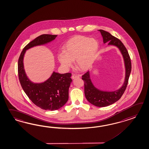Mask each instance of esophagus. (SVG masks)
Returning <instances> with one entry per match:
<instances>
[{"label":"esophagus","mask_w":149,"mask_h":149,"mask_svg":"<svg viewBox=\"0 0 149 149\" xmlns=\"http://www.w3.org/2000/svg\"><path fill=\"white\" fill-rule=\"evenodd\" d=\"M79 76H78V75H76V74H73L72 75V79H75V78H79Z\"/></svg>","instance_id":"obj_1"}]
</instances>
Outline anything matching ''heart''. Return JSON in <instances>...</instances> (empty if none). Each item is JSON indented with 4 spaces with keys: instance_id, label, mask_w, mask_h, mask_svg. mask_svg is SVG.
Listing matches in <instances>:
<instances>
[{
    "instance_id": "heart-1",
    "label": "heart",
    "mask_w": 149,
    "mask_h": 149,
    "mask_svg": "<svg viewBox=\"0 0 149 149\" xmlns=\"http://www.w3.org/2000/svg\"><path fill=\"white\" fill-rule=\"evenodd\" d=\"M99 45L97 40L85 36H76L66 43L64 52L58 55V60L65 69L72 65L76 60L78 69L86 71L93 64L99 50Z\"/></svg>"
}]
</instances>
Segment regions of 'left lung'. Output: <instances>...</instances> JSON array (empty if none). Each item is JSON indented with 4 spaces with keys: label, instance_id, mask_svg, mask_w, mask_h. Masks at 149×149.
<instances>
[{
    "label": "left lung",
    "instance_id": "8db88e82",
    "mask_svg": "<svg viewBox=\"0 0 149 149\" xmlns=\"http://www.w3.org/2000/svg\"><path fill=\"white\" fill-rule=\"evenodd\" d=\"M99 31L102 35L104 43L108 42V45L116 46L121 51L124 58L125 67V77L124 84L119 90L113 92L102 91L95 88L90 79L89 71H87L82 76V79L84 82L85 95L87 100L95 106L102 107L114 104L118 100L124 93L132 71V63L127 49L119 39L107 31L102 29Z\"/></svg>",
    "mask_w": 149,
    "mask_h": 149
}]
</instances>
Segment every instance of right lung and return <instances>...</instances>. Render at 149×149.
Here are the masks:
<instances>
[{
    "label": "right lung",
    "mask_w": 149,
    "mask_h": 149,
    "mask_svg": "<svg viewBox=\"0 0 149 149\" xmlns=\"http://www.w3.org/2000/svg\"><path fill=\"white\" fill-rule=\"evenodd\" d=\"M57 35L43 34L35 38L24 47L18 60V77L22 89L29 99L42 109L56 111L66 103L69 88L72 82L71 73H52L45 82L33 83L26 76L24 69V56L27 50L35 46L43 45L55 39Z\"/></svg>",
    "instance_id": "right-lung-1"
}]
</instances>
